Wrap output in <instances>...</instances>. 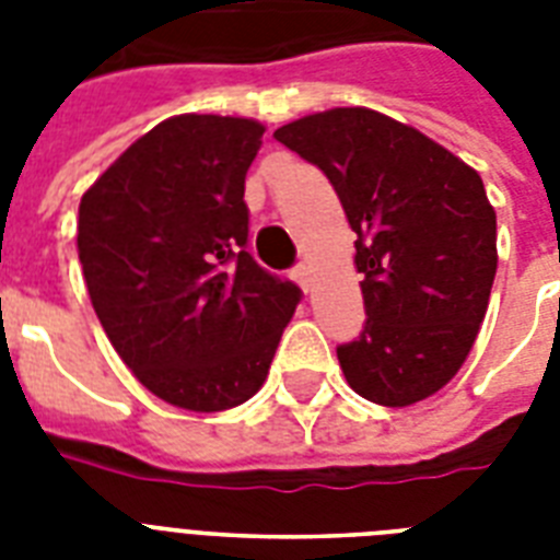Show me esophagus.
Segmentation results:
<instances>
[{
  "instance_id": "34e87169",
  "label": "esophagus",
  "mask_w": 560,
  "mask_h": 560,
  "mask_svg": "<svg viewBox=\"0 0 560 560\" xmlns=\"http://www.w3.org/2000/svg\"><path fill=\"white\" fill-rule=\"evenodd\" d=\"M293 276H296V281L302 284V290H305V293H311V288H314V279H311V267H307V264H299L296 270H293Z\"/></svg>"
}]
</instances>
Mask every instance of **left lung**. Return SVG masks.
Instances as JSON below:
<instances>
[{"label":"left lung","instance_id":"obj_1","mask_svg":"<svg viewBox=\"0 0 560 560\" xmlns=\"http://www.w3.org/2000/svg\"><path fill=\"white\" fill-rule=\"evenodd\" d=\"M276 139L331 179L349 218L366 328L337 360L360 398L409 407L453 381L486 319L497 214L477 171L369 107L296 118Z\"/></svg>","mask_w":560,"mask_h":560}]
</instances>
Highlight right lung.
Masks as SVG:
<instances>
[{"mask_svg": "<svg viewBox=\"0 0 560 560\" xmlns=\"http://www.w3.org/2000/svg\"><path fill=\"white\" fill-rule=\"evenodd\" d=\"M264 130L255 118H165L81 197L92 307L136 381L179 409L253 398L302 296L246 253L244 179Z\"/></svg>", "mask_w": 560, "mask_h": 560, "instance_id": "obj_1", "label": "right lung"}]
</instances>
